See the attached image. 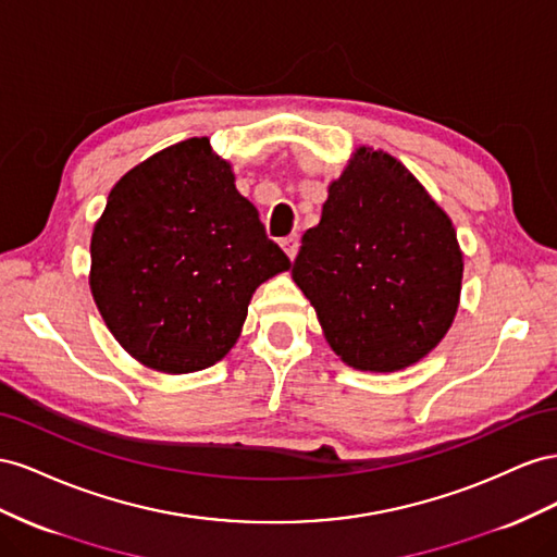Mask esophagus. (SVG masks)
Instances as JSON below:
<instances>
[{
  "instance_id": "esophagus-1",
  "label": "esophagus",
  "mask_w": 557,
  "mask_h": 557,
  "mask_svg": "<svg viewBox=\"0 0 557 557\" xmlns=\"http://www.w3.org/2000/svg\"><path fill=\"white\" fill-rule=\"evenodd\" d=\"M298 235H289V237H284L282 240V249L287 251V257L294 261L296 259V253H298Z\"/></svg>"
}]
</instances>
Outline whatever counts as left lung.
Returning a JSON list of instances; mask_svg holds the SVG:
<instances>
[{"instance_id": "1", "label": "left lung", "mask_w": 557, "mask_h": 557, "mask_svg": "<svg viewBox=\"0 0 557 557\" xmlns=\"http://www.w3.org/2000/svg\"><path fill=\"white\" fill-rule=\"evenodd\" d=\"M462 268L448 214L396 158L361 147L329 186L292 277L347 367L399 371L446 336Z\"/></svg>"}]
</instances>
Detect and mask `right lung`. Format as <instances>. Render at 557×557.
I'll return each instance as SVG.
<instances>
[{
	"label": "right lung",
	"mask_w": 557,
	"mask_h": 557,
	"mask_svg": "<svg viewBox=\"0 0 557 557\" xmlns=\"http://www.w3.org/2000/svg\"><path fill=\"white\" fill-rule=\"evenodd\" d=\"M233 182L210 139L194 137L111 188L90 240V292L145 367H212L240 336L259 284L292 268Z\"/></svg>",
	"instance_id": "1"
}]
</instances>
